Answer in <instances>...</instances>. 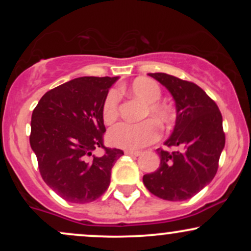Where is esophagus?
Returning a JSON list of instances; mask_svg holds the SVG:
<instances>
[{
    "mask_svg": "<svg viewBox=\"0 0 251 251\" xmlns=\"http://www.w3.org/2000/svg\"><path fill=\"white\" fill-rule=\"evenodd\" d=\"M126 154H129V155H135V157H138V155H140L142 152L140 151H132V150H127V151H125Z\"/></svg>",
    "mask_w": 251,
    "mask_h": 251,
    "instance_id": "34e87169",
    "label": "esophagus"
}]
</instances>
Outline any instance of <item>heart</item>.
<instances>
[{"mask_svg":"<svg viewBox=\"0 0 251 251\" xmlns=\"http://www.w3.org/2000/svg\"><path fill=\"white\" fill-rule=\"evenodd\" d=\"M129 93L145 102L143 118H153L160 125H169L174 120V111L170 106L159 102L162 89L154 80L149 77H138L129 86ZM120 96L112 89L102 102L101 114L106 124L113 123L119 116ZM158 126L153 120L146 119L142 123H119L109 128L108 140L112 145L122 149L135 150L153 143L158 138Z\"/></svg>","mask_w":251,"mask_h":251,"instance_id":"obj_1","label":"heart"}]
</instances>
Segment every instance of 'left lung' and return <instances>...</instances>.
Wrapping results in <instances>:
<instances>
[{
  "instance_id": "8db88e82",
  "label": "left lung",
  "mask_w": 251,
  "mask_h": 251,
  "mask_svg": "<svg viewBox=\"0 0 251 251\" xmlns=\"http://www.w3.org/2000/svg\"><path fill=\"white\" fill-rule=\"evenodd\" d=\"M169 89L177 108L175 129L158 149L159 168L144 175V185L151 194L166 201L194 197L214 179L226 144L220 108L200 86L165 73H149Z\"/></svg>"
}]
</instances>
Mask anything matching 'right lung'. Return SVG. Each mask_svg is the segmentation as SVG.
<instances>
[{"label":"right lung","mask_w":251,"mask_h":251,"mask_svg":"<svg viewBox=\"0 0 251 251\" xmlns=\"http://www.w3.org/2000/svg\"><path fill=\"white\" fill-rule=\"evenodd\" d=\"M117 79L82 76L62 83L48 91L31 114L29 142L42 179L71 203L98 200L124 154L103 145L102 102ZM97 148L104 150L102 156L93 154Z\"/></svg>","instance_id":"add662e5"}]
</instances>
